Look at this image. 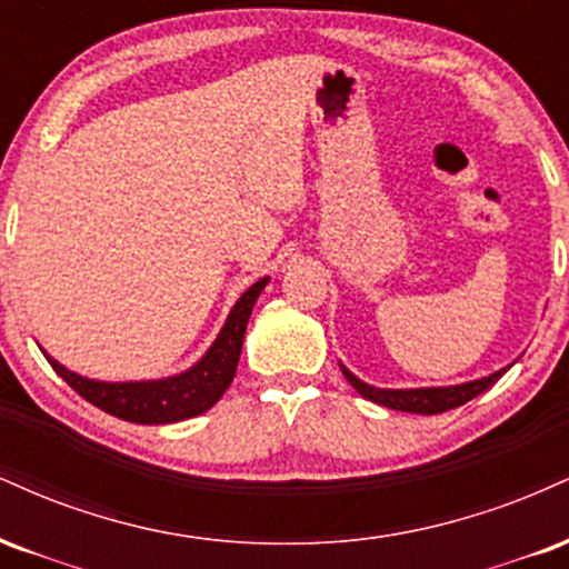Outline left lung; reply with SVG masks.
<instances>
[{
    "instance_id": "8db88e82",
    "label": "left lung",
    "mask_w": 569,
    "mask_h": 569,
    "mask_svg": "<svg viewBox=\"0 0 569 569\" xmlns=\"http://www.w3.org/2000/svg\"><path fill=\"white\" fill-rule=\"evenodd\" d=\"M340 370H343L346 380H349L353 389L362 393L365 399H370V402L391 407V410L418 412V416H437V412H447L452 410V407L471 402L473 397H479V393L490 389L509 367H503V370L492 372V376L487 378L469 380V383L460 386H439V389H376V386H367L365 380H359L353 372L346 370L343 365H340Z\"/></svg>"
}]
</instances>
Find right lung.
Listing matches in <instances>:
<instances>
[{"label": "right lung", "instance_id": "obj_1", "mask_svg": "<svg viewBox=\"0 0 569 569\" xmlns=\"http://www.w3.org/2000/svg\"><path fill=\"white\" fill-rule=\"evenodd\" d=\"M269 284V277L258 279L250 290L242 292V298L233 303V309L226 319L223 330L218 332L216 343L204 351V357L186 372L162 380H130V383H106V380H92L77 372L66 370L44 351L47 362L58 372L66 383L71 386L79 397L100 407L113 418L130 420V423L159 426V423H178V420L202 416L212 405L223 397L233 376H237L239 353H242V340L247 322H250L252 306L263 287Z\"/></svg>", "mask_w": 569, "mask_h": 569}]
</instances>
